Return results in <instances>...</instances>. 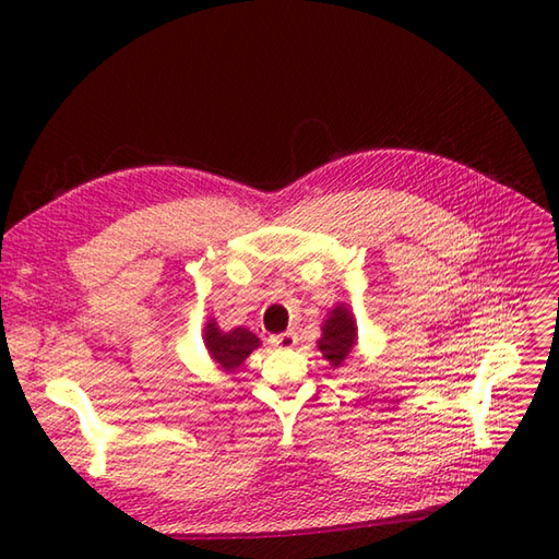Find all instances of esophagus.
Instances as JSON below:
<instances>
[{
  "instance_id": "esophagus-1",
  "label": "esophagus",
  "mask_w": 559,
  "mask_h": 559,
  "mask_svg": "<svg viewBox=\"0 0 559 559\" xmlns=\"http://www.w3.org/2000/svg\"><path fill=\"white\" fill-rule=\"evenodd\" d=\"M270 343H273L277 349H292L298 343V335L294 331H286V333L270 337Z\"/></svg>"
}]
</instances>
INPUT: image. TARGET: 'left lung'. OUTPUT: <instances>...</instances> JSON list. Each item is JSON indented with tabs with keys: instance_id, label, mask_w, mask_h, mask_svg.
<instances>
[{
	"instance_id": "left-lung-1",
	"label": "left lung",
	"mask_w": 559,
	"mask_h": 559,
	"mask_svg": "<svg viewBox=\"0 0 559 559\" xmlns=\"http://www.w3.org/2000/svg\"><path fill=\"white\" fill-rule=\"evenodd\" d=\"M354 345H357V321H354V314L345 306H335L329 312L324 326H321L317 347L324 354V359L337 368L349 357Z\"/></svg>"
}]
</instances>
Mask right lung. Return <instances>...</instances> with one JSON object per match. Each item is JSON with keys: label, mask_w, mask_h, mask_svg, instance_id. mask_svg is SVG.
I'll use <instances>...</instances> for the list:
<instances>
[{"label": "right lung", "mask_w": 559, "mask_h": 559, "mask_svg": "<svg viewBox=\"0 0 559 559\" xmlns=\"http://www.w3.org/2000/svg\"><path fill=\"white\" fill-rule=\"evenodd\" d=\"M261 345V341L253 335L249 329H233V331H222L216 326V321L210 319V324L205 326V347L210 352V357L216 361L218 368L228 370H238L242 361L249 357V354Z\"/></svg>", "instance_id": "right-lung-1"}]
</instances>
